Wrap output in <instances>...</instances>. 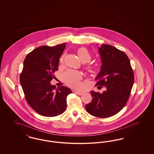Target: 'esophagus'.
I'll return each mask as SVG.
<instances>
[{
  "instance_id": "34e87169",
  "label": "esophagus",
  "mask_w": 154,
  "mask_h": 154,
  "mask_svg": "<svg viewBox=\"0 0 154 154\" xmlns=\"http://www.w3.org/2000/svg\"><path fill=\"white\" fill-rule=\"evenodd\" d=\"M75 94H77L78 95H83V94H84V92H80V91H75Z\"/></svg>"
}]
</instances>
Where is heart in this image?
Instances as JSON below:
<instances>
[{"label":"heart","mask_w":154,"mask_h":154,"mask_svg":"<svg viewBox=\"0 0 154 154\" xmlns=\"http://www.w3.org/2000/svg\"><path fill=\"white\" fill-rule=\"evenodd\" d=\"M77 53L78 57L82 62H88L91 59V55L86 48L81 47L79 48L77 51ZM64 58V55L61 57L60 59V63H63ZM84 69L89 73H92L94 72V67L89 65L85 66ZM81 77L82 76L80 72L73 70H68L63 74L62 78L63 81L69 86L73 88H77L79 87L80 84L79 81L80 80Z\"/></svg>","instance_id":"heart-1"}]
</instances>
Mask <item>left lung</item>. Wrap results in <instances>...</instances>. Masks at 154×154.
Returning a JSON list of instances; mask_svg holds the SVG:
<instances>
[{
    "mask_svg": "<svg viewBox=\"0 0 154 154\" xmlns=\"http://www.w3.org/2000/svg\"><path fill=\"white\" fill-rule=\"evenodd\" d=\"M102 66L95 86L105 87L102 94L91 91L92 100L85 106L89 114L99 118L116 115L122 110L131 95L134 73L126 54L117 48L102 44L99 48Z\"/></svg>",
    "mask_w": 154,
    "mask_h": 154,
    "instance_id": "obj_1",
    "label": "left lung"
}]
</instances>
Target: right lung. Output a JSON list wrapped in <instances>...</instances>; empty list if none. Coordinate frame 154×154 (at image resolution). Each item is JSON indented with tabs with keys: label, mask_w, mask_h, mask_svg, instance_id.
Masks as SVG:
<instances>
[{
	"label": "right lung",
	"mask_w": 154,
	"mask_h": 154,
	"mask_svg": "<svg viewBox=\"0 0 154 154\" xmlns=\"http://www.w3.org/2000/svg\"><path fill=\"white\" fill-rule=\"evenodd\" d=\"M65 45L39 47L29 53L23 61L20 80L25 97L32 109L44 117L62 114L66 109V97L72 92L65 86L56 89L50 84Z\"/></svg>",
	"instance_id": "add662e5"
}]
</instances>
